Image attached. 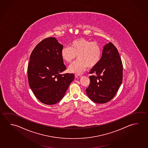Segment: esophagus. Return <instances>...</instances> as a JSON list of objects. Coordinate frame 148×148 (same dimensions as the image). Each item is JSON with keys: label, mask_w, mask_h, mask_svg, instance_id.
Listing matches in <instances>:
<instances>
[{"label": "esophagus", "mask_w": 148, "mask_h": 148, "mask_svg": "<svg viewBox=\"0 0 148 148\" xmlns=\"http://www.w3.org/2000/svg\"><path fill=\"white\" fill-rule=\"evenodd\" d=\"M75 77L77 78H80L82 77V76H81V75H76V76H75Z\"/></svg>", "instance_id": "esophagus-1"}]
</instances>
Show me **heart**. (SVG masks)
Wrapping results in <instances>:
<instances>
[{
	"label": "heart",
	"instance_id": "1",
	"mask_svg": "<svg viewBox=\"0 0 148 148\" xmlns=\"http://www.w3.org/2000/svg\"><path fill=\"white\" fill-rule=\"evenodd\" d=\"M102 53L100 44L96 42L80 38L71 42L70 47H63L61 56L65 62L70 63L77 56L78 60L71 64L68 70L71 73L81 74L87 68L95 67L99 62Z\"/></svg>",
	"mask_w": 148,
	"mask_h": 148
}]
</instances>
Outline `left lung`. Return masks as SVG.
<instances>
[{
  "mask_svg": "<svg viewBox=\"0 0 148 148\" xmlns=\"http://www.w3.org/2000/svg\"><path fill=\"white\" fill-rule=\"evenodd\" d=\"M90 74L86 93L97 103H105L114 98L123 80V64L116 48L110 42L103 47L101 59Z\"/></svg>",
  "mask_w": 148,
  "mask_h": 148,
  "instance_id": "obj_1",
  "label": "left lung"
}]
</instances>
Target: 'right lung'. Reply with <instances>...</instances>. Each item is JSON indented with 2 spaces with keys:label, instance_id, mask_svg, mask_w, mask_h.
Segmentation results:
<instances>
[{
  "label": "right lung",
  "instance_id": "obj_1",
  "mask_svg": "<svg viewBox=\"0 0 148 148\" xmlns=\"http://www.w3.org/2000/svg\"><path fill=\"white\" fill-rule=\"evenodd\" d=\"M62 48L56 38L49 37L35 47L29 58V85L37 98L48 105L60 101L74 79L73 74H61L66 69L61 56Z\"/></svg>",
  "mask_w": 148,
  "mask_h": 148
}]
</instances>
